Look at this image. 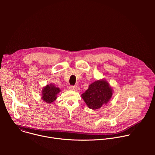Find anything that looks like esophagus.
Instances as JSON below:
<instances>
[{
  "mask_svg": "<svg viewBox=\"0 0 155 155\" xmlns=\"http://www.w3.org/2000/svg\"><path fill=\"white\" fill-rule=\"evenodd\" d=\"M76 89H77V86H73V85H72V86H69V90H70L75 91Z\"/></svg>",
  "mask_w": 155,
  "mask_h": 155,
  "instance_id": "1",
  "label": "esophagus"
}]
</instances>
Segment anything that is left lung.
<instances>
[{
	"instance_id": "1",
	"label": "left lung",
	"mask_w": 155,
	"mask_h": 155,
	"mask_svg": "<svg viewBox=\"0 0 155 155\" xmlns=\"http://www.w3.org/2000/svg\"><path fill=\"white\" fill-rule=\"evenodd\" d=\"M113 91L106 80H98L91 83L81 97L89 108L96 110L107 104L112 97Z\"/></svg>"
}]
</instances>
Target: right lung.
I'll list each match as a JSON object with an SVG mask.
<instances>
[{"instance_id":"right-lung-1","label":"right lung","mask_w":155,"mask_h":155,"mask_svg":"<svg viewBox=\"0 0 155 155\" xmlns=\"http://www.w3.org/2000/svg\"><path fill=\"white\" fill-rule=\"evenodd\" d=\"M59 87H56L52 84L47 85L42 90V99L50 104L54 101L57 98V94L60 92Z\"/></svg>"}]
</instances>
